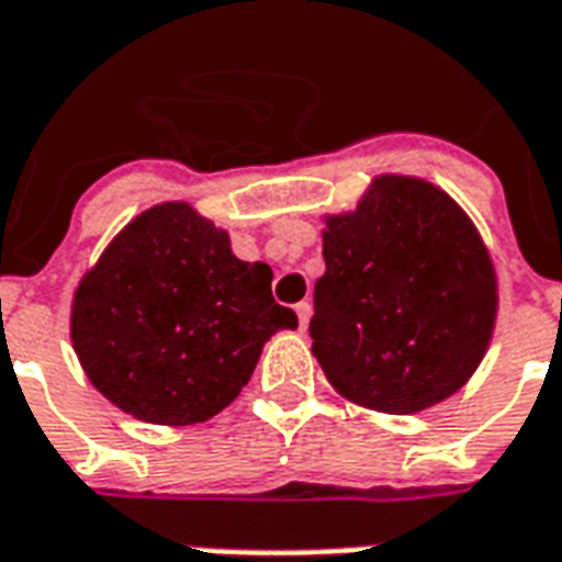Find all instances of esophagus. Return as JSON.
I'll return each instance as SVG.
<instances>
[{
	"mask_svg": "<svg viewBox=\"0 0 562 562\" xmlns=\"http://www.w3.org/2000/svg\"><path fill=\"white\" fill-rule=\"evenodd\" d=\"M311 302H299L295 304V316H299V328L307 330V322H311Z\"/></svg>",
	"mask_w": 562,
	"mask_h": 562,
	"instance_id": "1",
	"label": "esophagus"
}]
</instances>
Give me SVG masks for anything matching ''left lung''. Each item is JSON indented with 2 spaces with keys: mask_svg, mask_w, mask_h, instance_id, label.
<instances>
[{
  "mask_svg": "<svg viewBox=\"0 0 562 562\" xmlns=\"http://www.w3.org/2000/svg\"><path fill=\"white\" fill-rule=\"evenodd\" d=\"M313 290V355L358 407L419 413L481 367L498 278L475 222L416 176H375L355 211L328 213Z\"/></svg>",
  "mask_w": 562,
  "mask_h": 562,
  "instance_id": "obj_1",
  "label": "left lung"
}]
</instances>
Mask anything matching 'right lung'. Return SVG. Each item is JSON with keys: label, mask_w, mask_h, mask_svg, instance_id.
Returning a JSON list of instances; mask_svg holds the SVG:
<instances>
[{"label": "right lung", "mask_w": 562, "mask_h": 562, "mask_svg": "<svg viewBox=\"0 0 562 562\" xmlns=\"http://www.w3.org/2000/svg\"><path fill=\"white\" fill-rule=\"evenodd\" d=\"M299 328L272 269L232 251L193 204L134 216L72 295L69 337L90 384L151 425L207 422L240 395L267 340Z\"/></svg>", "instance_id": "add662e5"}]
</instances>
